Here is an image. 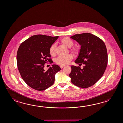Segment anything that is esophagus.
Listing matches in <instances>:
<instances>
[{
  "label": "esophagus",
  "instance_id": "obj_1",
  "mask_svg": "<svg viewBox=\"0 0 123 123\" xmlns=\"http://www.w3.org/2000/svg\"><path fill=\"white\" fill-rule=\"evenodd\" d=\"M64 66H65L64 65H60V68H62L64 67Z\"/></svg>",
  "mask_w": 123,
  "mask_h": 123
}]
</instances>
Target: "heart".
<instances>
[{"label":"heart","mask_w":123,"mask_h":123,"mask_svg":"<svg viewBox=\"0 0 123 123\" xmlns=\"http://www.w3.org/2000/svg\"><path fill=\"white\" fill-rule=\"evenodd\" d=\"M60 43L67 48H70V50L75 54H78L79 51L78 47H73L74 44V41L68 37H64L60 40ZM49 53L51 56H55V55L56 45L55 44H53L50 46L49 49ZM73 59V56L72 55H68L66 56H59L56 59V63L60 65H65L69 63Z\"/></svg>","instance_id":"1"}]
</instances>
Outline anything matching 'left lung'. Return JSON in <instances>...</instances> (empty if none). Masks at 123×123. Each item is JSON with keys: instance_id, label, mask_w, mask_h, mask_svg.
<instances>
[{"instance_id": "1", "label": "left lung", "mask_w": 123, "mask_h": 123, "mask_svg": "<svg viewBox=\"0 0 123 123\" xmlns=\"http://www.w3.org/2000/svg\"><path fill=\"white\" fill-rule=\"evenodd\" d=\"M81 45L75 63L84 65L71 66V82L78 87L86 88L95 84L103 76L107 65L106 46L100 38L89 33L76 34L70 37Z\"/></svg>"}]
</instances>
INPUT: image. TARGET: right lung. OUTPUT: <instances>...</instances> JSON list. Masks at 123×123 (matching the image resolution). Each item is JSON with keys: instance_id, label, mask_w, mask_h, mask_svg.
<instances>
[{"instance_id": "obj_1", "label": "right lung", "mask_w": 123, "mask_h": 123, "mask_svg": "<svg viewBox=\"0 0 123 123\" xmlns=\"http://www.w3.org/2000/svg\"><path fill=\"white\" fill-rule=\"evenodd\" d=\"M58 37L34 35L23 42L19 47L17 55L19 72L23 81L34 89L42 91L52 86L55 75L61 70L56 64L46 71L44 69L45 63H52L49 49Z\"/></svg>"}]
</instances>
